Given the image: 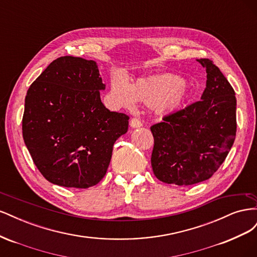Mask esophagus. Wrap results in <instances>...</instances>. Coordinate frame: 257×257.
I'll return each instance as SVG.
<instances>
[{
	"instance_id": "1",
	"label": "esophagus",
	"mask_w": 257,
	"mask_h": 257,
	"mask_svg": "<svg viewBox=\"0 0 257 257\" xmlns=\"http://www.w3.org/2000/svg\"><path fill=\"white\" fill-rule=\"evenodd\" d=\"M130 125H131V127L137 128V127H141L143 125V123L139 119L133 118V119H131V121H130Z\"/></svg>"
}]
</instances>
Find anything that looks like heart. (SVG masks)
<instances>
[{"label": "heart", "instance_id": "b5f03b06", "mask_svg": "<svg viewBox=\"0 0 257 257\" xmlns=\"http://www.w3.org/2000/svg\"><path fill=\"white\" fill-rule=\"evenodd\" d=\"M110 93L114 102L126 108H134L136 103L151 106L159 116L177 113L185 106L190 97V91L185 80L174 74L138 78L133 84L122 79H113Z\"/></svg>", "mask_w": 257, "mask_h": 257}]
</instances>
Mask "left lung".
<instances>
[{
  "label": "left lung",
  "instance_id": "left-lung-1",
  "mask_svg": "<svg viewBox=\"0 0 257 257\" xmlns=\"http://www.w3.org/2000/svg\"><path fill=\"white\" fill-rule=\"evenodd\" d=\"M197 62L207 74L200 100L151 126V165L155 177L165 183L191 185L207 180L235 142V91L209 59Z\"/></svg>",
  "mask_w": 257,
  "mask_h": 257
}]
</instances>
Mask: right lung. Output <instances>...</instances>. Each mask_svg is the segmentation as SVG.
<instances>
[{
    "instance_id": "add662e5",
    "label": "right lung",
    "mask_w": 257,
    "mask_h": 257,
    "mask_svg": "<svg viewBox=\"0 0 257 257\" xmlns=\"http://www.w3.org/2000/svg\"><path fill=\"white\" fill-rule=\"evenodd\" d=\"M96 62L75 57L54 60L28 90L23 141L47 180L87 189L106 175L116 139L128 116L108 110Z\"/></svg>"
}]
</instances>
